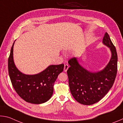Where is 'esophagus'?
I'll list each match as a JSON object with an SVG mask.
<instances>
[{
  "label": "esophagus",
  "mask_w": 123,
  "mask_h": 123,
  "mask_svg": "<svg viewBox=\"0 0 123 123\" xmlns=\"http://www.w3.org/2000/svg\"><path fill=\"white\" fill-rule=\"evenodd\" d=\"M68 68H69V66H68L67 64H64V72H66L67 71Z\"/></svg>",
  "instance_id": "1"
}]
</instances>
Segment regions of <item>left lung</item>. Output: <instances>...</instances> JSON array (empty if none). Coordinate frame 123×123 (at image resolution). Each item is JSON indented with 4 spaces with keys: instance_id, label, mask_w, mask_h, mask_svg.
<instances>
[{
    "instance_id": "left-lung-1",
    "label": "left lung",
    "mask_w": 123,
    "mask_h": 123,
    "mask_svg": "<svg viewBox=\"0 0 123 123\" xmlns=\"http://www.w3.org/2000/svg\"><path fill=\"white\" fill-rule=\"evenodd\" d=\"M103 44L111 53L109 63L99 71H90L79 63L78 58L70 59L67 70L70 91L79 103L91 105L105 97L113 86L117 72V54L109 34L105 33Z\"/></svg>"
}]
</instances>
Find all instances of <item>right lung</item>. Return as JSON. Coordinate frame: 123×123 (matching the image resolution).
<instances>
[{
  "instance_id": "obj_1",
  "label": "right lung",
  "mask_w": 123,
  "mask_h": 123,
  "mask_svg": "<svg viewBox=\"0 0 123 123\" xmlns=\"http://www.w3.org/2000/svg\"><path fill=\"white\" fill-rule=\"evenodd\" d=\"M12 45L8 60L10 80L17 93L29 103L41 104L51 98L54 84L59 75L63 72L64 64L50 65L38 74L29 75L22 73L17 68L13 60Z\"/></svg>"
}]
</instances>
